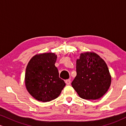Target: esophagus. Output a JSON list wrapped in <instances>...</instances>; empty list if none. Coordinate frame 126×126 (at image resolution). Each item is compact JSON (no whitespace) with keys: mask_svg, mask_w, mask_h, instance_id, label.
<instances>
[{"mask_svg":"<svg viewBox=\"0 0 126 126\" xmlns=\"http://www.w3.org/2000/svg\"><path fill=\"white\" fill-rule=\"evenodd\" d=\"M65 83L67 84V85H70L71 84V80L70 79H68V80H65Z\"/></svg>","mask_w":126,"mask_h":126,"instance_id":"esophagus-1","label":"esophagus"}]
</instances>
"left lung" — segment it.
<instances>
[{"mask_svg":"<svg viewBox=\"0 0 126 126\" xmlns=\"http://www.w3.org/2000/svg\"><path fill=\"white\" fill-rule=\"evenodd\" d=\"M76 71L71 85L81 98L98 99L111 86V76L107 63L94 52L80 54L76 61Z\"/></svg>","mask_w":126,"mask_h":126,"instance_id":"1","label":"left lung"}]
</instances>
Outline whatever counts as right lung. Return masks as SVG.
I'll use <instances>...</instances> for the list:
<instances>
[{
    "instance_id": "obj_1",
    "label": "right lung",
    "mask_w": 126,
    "mask_h": 126,
    "mask_svg": "<svg viewBox=\"0 0 126 126\" xmlns=\"http://www.w3.org/2000/svg\"><path fill=\"white\" fill-rule=\"evenodd\" d=\"M57 55L55 53L37 54L30 60L25 74V84L29 93L34 99L43 102L59 96L65 86L59 77L55 65Z\"/></svg>"
}]
</instances>
